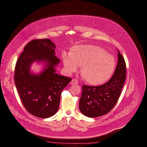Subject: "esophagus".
I'll return each mask as SVG.
<instances>
[{
    "label": "esophagus",
    "mask_w": 147,
    "mask_h": 147,
    "mask_svg": "<svg viewBox=\"0 0 147 147\" xmlns=\"http://www.w3.org/2000/svg\"><path fill=\"white\" fill-rule=\"evenodd\" d=\"M78 84V81L76 79H73L71 82H70V84Z\"/></svg>",
    "instance_id": "obj_1"
}]
</instances>
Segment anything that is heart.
Masks as SVG:
<instances>
[{"instance_id":"obj_1","label":"heart","mask_w":147,"mask_h":147,"mask_svg":"<svg viewBox=\"0 0 147 147\" xmlns=\"http://www.w3.org/2000/svg\"><path fill=\"white\" fill-rule=\"evenodd\" d=\"M62 60L66 73L76 71L80 66L84 80L93 85H100L112 76L116 65L114 58L96 45H78L73 47L70 54L63 53Z\"/></svg>"}]
</instances>
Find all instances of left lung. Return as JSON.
I'll return each instance as SVG.
<instances>
[{"mask_svg": "<svg viewBox=\"0 0 147 147\" xmlns=\"http://www.w3.org/2000/svg\"><path fill=\"white\" fill-rule=\"evenodd\" d=\"M118 64L110 80L100 86H82L79 108L82 114L96 118L109 113L117 103L126 78L125 59L118 50Z\"/></svg>", "mask_w": 147, "mask_h": 147, "instance_id": "1", "label": "left lung"}]
</instances>
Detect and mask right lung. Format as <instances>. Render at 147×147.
<instances>
[{"instance_id": "obj_1", "label": "right lung", "mask_w": 147, "mask_h": 147, "mask_svg": "<svg viewBox=\"0 0 147 147\" xmlns=\"http://www.w3.org/2000/svg\"><path fill=\"white\" fill-rule=\"evenodd\" d=\"M55 47L48 38L32 40L25 45L16 65L15 84L22 103L29 113L41 118L57 113L62 91L71 81L56 73L61 61L55 56ZM34 61L45 66L37 74L30 71Z\"/></svg>"}]
</instances>
